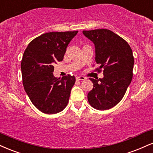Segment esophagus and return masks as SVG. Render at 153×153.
<instances>
[{"label": "esophagus", "mask_w": 153, "mask_h": 153, "mask_svg": "<svg viewBox=\"0 0 153 153\" xmlns=\"http://www.w3.org/2000/svg\"><path fill=\"white\" fill-rule=\"evenodd\" d=\"M76 79L77 80H80V81H84L86 79V78L84 76H76Z\"/></svg>", "instance_id": "obj_1"}]
</instances>
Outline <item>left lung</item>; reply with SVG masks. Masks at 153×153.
Wrapping results in <instances>:
<instances>
[{
  "mask_svg": "<svg viewBox=\"0 0 153 153\" xmlns=\"http://www.w3.org/2000/svg\"><path fill=\"white\" fill-rule=\"evenodd\" d=\"M95 47V62L103 68L104 77L90 78L93 89L87 98L91 107L99 110L109 109L123 98L132 79L134 57L130 45L112 30H83Z\"/></svg>",
  "mask_w": 153,
  "mask_h": 153,
  "instance_id": "8db88e82",
  "label": "left lung"
}]
</instances>
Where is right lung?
<instances>
[{"instance_id":"1","label":"right lung","mask_w":153,"mask_h":153,"mask_svg":"<svg viewBox=\"0 0 153 153\" xmlns=\"http://www.w3.org/2000/svg\"><path fill=\"white\" fill-rule=\"evenodd\" d=\"M78 31L49 32L30 41L21 69L23 84L33 105L45 114L62 112L67 105L74 76H53L54 64L64 59L66 47Z\"/></svg>"}]
</instances>
